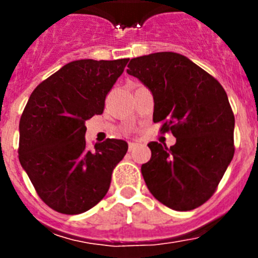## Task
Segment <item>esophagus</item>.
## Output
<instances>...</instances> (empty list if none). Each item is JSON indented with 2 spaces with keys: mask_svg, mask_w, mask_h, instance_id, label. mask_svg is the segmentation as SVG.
<instances>
[{
  "mask_svg": "<svg viewBox=\"0 0 258 258\" xmlns=\"http://www.w3.org/2000/svg\"><path fill=\"white\" fill-rule=\"evenodd\" d=\"M136 146H137V143L129 142V151H133V150L136 149Z\"/></svg>",
  "mask_w": 258,
  "mask_h": 258,
  "instance_id": "esophagus-1",
  "label": "esophagus"
}]
</instances>
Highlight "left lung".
<instances>
[{"label": "left lung", "mask_w": 258, "mask_h": 258, "mask_svg": "<svg viewBox=\"0 0 258 258\" xmlns=\"http://www.w3.org/2000/svg\"><path fill=\"white\" fill-rule=\"evenodd\" d=\"M126 72L154 97V122L175 143L150 142L142 164L150 192L174 211H191L212 197L234 156L235 118L225 89L187 56L161 51L131 59Z\"/></svg>", "instance_id": "8db88e82"}]
</instances>
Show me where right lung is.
Returning <instances> with one entry per match:
<instances>
[{"label":"right lung","mask_w":258,"mask_h":258,"mask_svg":"<svg viewBox=\"0 0 258 258\" xmlns=\"http://www.w3.org/2000/svg\"><path fill=\"white\" fill-rule=\"evenodd\" d=\"M129 59L67 63L33 90L19 122V161L38 197L54 211L80 214L104 198L122 140L86 150L85 121L102 115L104 99Z\"/></svg>","instance_id":"add662e5"}]
</instances>
